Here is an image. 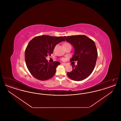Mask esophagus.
I'll return each mask as SVG.
<instances>
[{
    "mask_svg": "<svg viewBox=\"0 0 121 121\" xmlns=\"http://www.w3.org/2000/svg\"><path fill=\"white\" fill-rule=\"evenodd\" d=\"M62 65H63L64 66H67V64L66 63H62Z\"/></svg>",
    "mask_w": 121,
    "mask_h": 121,
    "instance_id": "esophagus-1",
    "label": "esophagus"
}]
</instances>
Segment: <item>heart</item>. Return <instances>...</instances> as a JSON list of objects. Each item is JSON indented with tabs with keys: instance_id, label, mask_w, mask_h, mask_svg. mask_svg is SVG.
Returning <instances> with one entry per match:
<instances>
[{
	"instance_id": "heart-1",
	"label": "heart",
	"mask_w": 121,
	"mask_h": 121,
	"mask_svg": "<svg viewBox=\"0 0 121 121\" xmlns=\"http://www.w3.org/2000/svg\"><path fill=\"white\" fill-rule=\"evenodd\" d=\"M68 44H69V43H65V45H68ZM62 59L63 60V59Z\"/></svg>"
}]
</instances>
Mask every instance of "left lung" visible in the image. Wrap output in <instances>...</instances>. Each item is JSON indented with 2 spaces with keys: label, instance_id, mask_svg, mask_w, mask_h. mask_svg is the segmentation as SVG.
Masks as SVG:
<instances>
[{
  "label": "left lung",
  "instance_id": "obj_1",
  "mask_svg": "<svg viewBox=\"0 0 121 121\" xmlns=\"http://www.w3.org/2000/svg\"><path fill=\"white\" fill-rule=\"evenodd\" d=\"M65 40L73 46L74 54L70 61H78L77 65H72L73 70L67 75L72 80L80 81L92 73L98 57V52L93 41L85 35L64 36Z\"/></svg>",
  "mask_w": 121,
  "mask_h": 121
}]
</instances>
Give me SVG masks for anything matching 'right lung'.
<instances>
[{"instance_id": "right-lung-1", "label": "right lung", "mask_w": 121, "mask_h": 121, "mask_svg": "<svg viewBox=\"0 0 121 121\" xmlns=\"http://www.w3.org/2000/svg\"><path fill=\"white\" fill-rule=\"evenodd\" d=\"M65 41L63 37L42 35L33 39L29 42L25 51V60L31 74L39 80L49 79L54 75L60 63L56 61L49 63L46 59L52 53L55 46Z\"/></svg>"}]
</instances>
